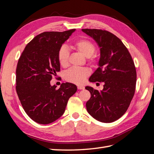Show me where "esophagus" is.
<instances>
[{"label": "esophagus", "instance_id": "obj_1", "mask_svg": "<svg viewBox=\"0 0 154 154\" xmlns=\"http://www.w3.org/2000/svg\"><path fill=\"white\" fill-rule=\"evenodd\" d=\"M77 89H79V90H81V89H84L85 87L83 86H81V85H78L77 86Z\"/></svg>", "mask_w": 154, "mask_h": 154}]
</instances>
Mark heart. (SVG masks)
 <instances>
[{"label":"heart","mask_w":154,"mask_h":154,"mask_svg":"<svg viewBox=\"0 0 154 154\" xmlns=\"http://www.w3.org/2000/svg\"><path fill=\"white\" fill-rule=\"evenodd\" d=\"M73 48L82 54L87 59V61L93 67H96L99 63L97 55L93 54L96 47L92 42L86 39H80L75 41L73 44ZM69 52L65 46L61 47L58 50L57 59L60 65L66 67L69 65ZM90 74V71L87 67H71L65 72V79L69 82L75 84H82L85 81L86 78Z\"/></svg>","instance_id":"b5f03b06"}]
</instances>
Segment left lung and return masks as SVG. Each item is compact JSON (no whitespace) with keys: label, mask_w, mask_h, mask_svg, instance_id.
Listing matches in <instances>:
<instances>
[{"label":"left lung","mask_w":154,"mask_h":154,"mask_svg":"<svg viewBox=\"0 0 154 154\" xmlns=\"http://www.w3.org/2000/svg\"><path fill=\"white\" fill-rule=\"evenodd\" d=\"M99 45V67L90 82H103L102 91L87 86L91 93L86 103L87 112L94 119L109 123L116 121L128 109L134 95L136 71L127 48L111 32L99 29H82Z\"/></svg>","instance_id":"1"}]
</instances>
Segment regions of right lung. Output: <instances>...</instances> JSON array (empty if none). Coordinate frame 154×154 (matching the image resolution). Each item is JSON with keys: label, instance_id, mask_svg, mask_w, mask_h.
I'll return each mask as SVG.
<instances>
[{"label": "right lung", "instance_id": "right-lung-1", "mask_svg": "<svg viewBox=\"0 0 154 154\" xmlns=\"http://www.w3.org/2000/svg\"><path fill=\"white\" fill-rule=\"evenodd\" d=\"M75 29L65 32H45L25 47L16 70V90L22 106L35 122L48 124L60 118L77 86L61 83L56 89L50 81L60 71L57 53Z\"/></svg>", "mask_w": 154, "mask_h": 154}]
</instances>
